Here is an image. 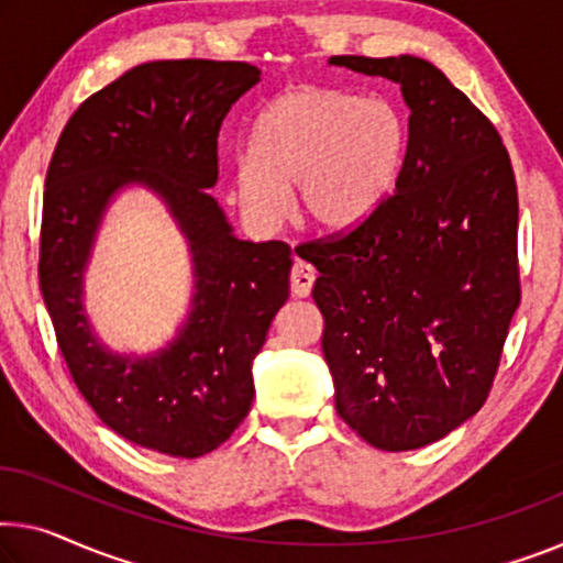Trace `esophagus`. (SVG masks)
<instances>
[{
    "label": "esophagus",
    "instance_id": "1",
    "mask_svg": "<svg viewBox=\"0 0 563 563\" xmlns=\"http://www.w3.org/2000/svg\"><path fill=\"white\" fill-rule=\"evenodd\" d=\"M291 294L294 297H309L311 287H314V279H317V272L314 266L307 264V262H297L291 266Z\"/></svg>",
    "mask_w": 563,
    "mask_h": 563
}]
</instances>
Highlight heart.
Listing matches in <instances>:
<instances>
[{
  "instance_id": "obj_1",
  "label": "heart",
  "mask_w": 563,
  "mask_h": 563,
  "mask_svg": "<svg viewBox=\"0 0 563 563\" xmlns=\"http://www.w3.org/2000/svg\"><path fill=\"white\" fill-rule=\"evenodd\" d=\"M249 151L233 166L236 201L256 227L299 213L327 231L365 223L395 191L408 151V123L390 100L301 85L258 112Z\"/></svg>"
}]
</instances>
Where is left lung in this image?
<instances>
[{
  "label": "left lung",
  "mask_w": 563,
  "mask_h": 563,
  "mask_svg": "<svg viewBox=\"0 0 563 563\" xmlns=\"http://www.w3.org/2000/svg\"><path fill=\"white\" fill-rule=\"evenodd\" d=\"M400 85L410 108L395 194L309 241L340 418L379 451L445 438L486 402L521 301L518 194L490 120L428 59L336 55Z\"/></svg>",
  "instance_id": "left-lung-1"
}]
</instances>
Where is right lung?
Returning <instances> with one entry per match:
<instances>
[{
    "instance_id": "right-lung-1",
    "label": "right lung",
    "mask_w": 563,
    "mask_h": 563,
    "mask_svg": "<svg viewBox=\"0 0 563 563\" xmlns=\"http://www.w3.org/2000/svg\"><path fill=\"white\" fill-rule=\"evenodd\" d=\"M249 63L155 59L120 75L67 120L52 153L40 233V289L77 390L110 430L173 457L227 443L252 410V362L289 299L291 249L241 241L206 191L219 131L262 80ZM145 185L169 206L195 256L187 324L166 349L110 353L84 314L81 276L107 206Z\"/></svg>"
}]
</instances>
